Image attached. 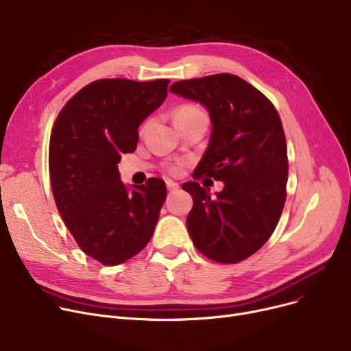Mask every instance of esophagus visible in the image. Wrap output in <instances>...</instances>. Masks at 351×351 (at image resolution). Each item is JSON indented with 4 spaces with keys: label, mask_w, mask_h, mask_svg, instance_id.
I'll list each match as a JSON object with an SVG mask.
<instances>
[{
    "label": "esophagus",
    "mask_w": 351,
    "mask_h": 351,
    "mask_svg": "<svg viewBox=\"0 0 351 351\" xmlns=\"http://www.w3.org/2000/svg\"><path fill=\"white\" fill-rule=\"evenodd\" d=\"M166 186H168V191H176V189H179V185L176 182H172V180H166Z\"/></svg>",
    "instance_id": "34e87169"
}]
</instances>
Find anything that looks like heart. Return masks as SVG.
<instances>
[{"mask_svg":"<svg viewBox=\"0 0 351 351\" xmlns=\"http://www.w3.org/2000/svg\"><path fill=\"white\" fill-rule=\"evenodd\" d=\"M199 118L208 119L205 110L202 109V108H199V106H196V105H191V104L180 105L175 110V122H179V121H192V119H199ZM146 125L147 123H145L142 126V131L146 128ZM169 172L171 173H178L179 172V166H176V165L169 166Z\"/></svg>","mask_w":351,"mask_h":351,"instance_id":"b5f03b06","label":"heart"}]
</instances>
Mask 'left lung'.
Instances as JSON below:
<instances>
[{"mask_svg": "<svg viewBox=\"0 0 351 351\" xmlns=\"http://www.w3.org/2000/svg\"><path fill=\"white\" fill-rule=\"evenodd\" d=\"M171 92L209 110L212 135L193 179L209 176L225 188L212 197L197 182L186 226L195 247L217 263H239L271 236L286 202L287 145L280 117L259 89L232 73L175 82Z\"/></svg>", "mask_w": 351, "mask_h": 351, "instance_id": "obj_1", "label": "left lung"}]
</instances>
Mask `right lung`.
Here are the masks:
<instances>
[{
	"instance_id": "right-lung-1",
	"label": "right lung",
	"mask_w": 351,
	"mask_h": 351,
	"mask_svg": "<svg viewBox=\"0 0 351 351\" xmlns=\"http://www.w3.org/2000/svg\"><path fill=\"white\" fill-rule=\"evenodd\" d=\"M169 80H98L61 109L51 131L48 168L55 205L81 250L105 266L138 254L154 234L165 182L128 188L122 154H132L142 121L162 105Z\"/></svg>"
}]
</instances>
